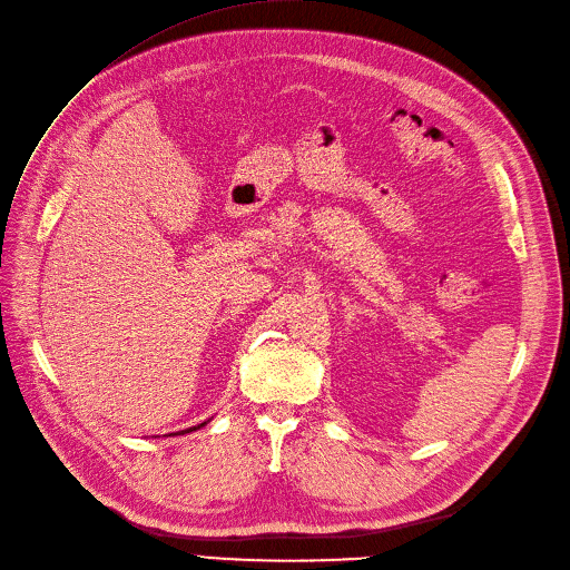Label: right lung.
<instances>
[{
  "label": "right lung",
  "mask_w": 570,
  "mask_h": 570,
  "mask_svg": "<svg viewBox=\"0 0 570 570\" xmlns=\"http://www.w3.org/2000/svg\"><path fill=\"white\" fill-rule=\"evenodd\" d=\"M204 424H206V422H204ZM204 424H199V426H195V429H187V431H185V433H189V431H197V429H202V426H204Z\"/></svg>",
  "instance_id": "obj_1"
}]
</instances>
